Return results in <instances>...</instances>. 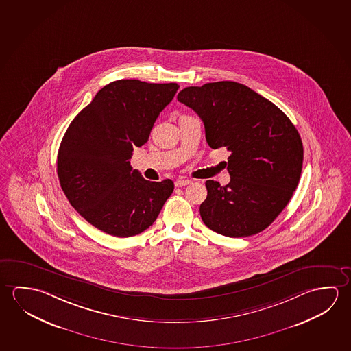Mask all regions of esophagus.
Returning <instances> with one entry per match:
<instances>
[{
	"label": "esophagus",
	"mask_w": 351,
	"mask_h": 351,
	"mask_svg": "<svg viewBox=\"0 0 351 351\" xmlns=\"http://www.w3.org/2000/svg\"><path fill=\"white\" fill-rule=\"evenodd\" d=\"M190 180H186V178H178L175 181V186L176 187H184V186H187V184H190Z\"/></svg>",
	"instance_id": "obj_1"
}]
</instances>
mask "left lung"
I'll return each instance as SVG.
<instances>
[{"mask_svg": "<svg viewBox=\"0 0 351 351\" xmlns=\"http://www.w3.org/2000/svg\"><path fill=\"white\" fill-rule=\"evenodd\" d=\"M178 100L201 117L210 148L231 152L230 182H206L203 223L229 237L265 230L299 184L304 147L293 122L268 99L236 82L187 86Z\"/></svg>", "mask_w": 351, "mask_h": 351, "instance_id": "left-lung-1", "label": "left lung"}]
</instances>
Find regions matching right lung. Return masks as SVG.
<instances>
[{"label": "right lung", "instance_id": "1", "mask_svg": "<svg viewBox=\"0 0 351 351\" xmlns=\"http://www.w3.org/2000/svg\"><path fill=\"white\" fill-rule=\"evenodd\" d=\"M178 89V83L111 82L64 133L58 156L61 189L99 230L117 237L138 235L153 225L173 193L171 180L147 181L130 159L133 147L147 143Z\"/></svg>", "mask_w": 351, "mask_h": 351}]
</instances>
